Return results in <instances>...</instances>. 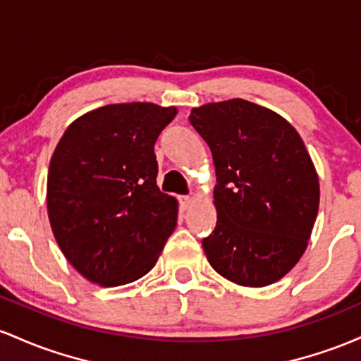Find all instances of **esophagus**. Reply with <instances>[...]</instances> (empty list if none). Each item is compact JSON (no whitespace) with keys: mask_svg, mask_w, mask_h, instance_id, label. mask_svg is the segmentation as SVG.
<instances>
[{"mask_svg":"<svg viewBox=\"0 0 361 361\" xmlns=\"http://www.w3.org/2000/svg\"><path fill=\"white\" fill-rule=\"evenodd\" d=\"M179 201H180V206H182V208H184V209H188L189 206L192 204V197H191V196H180Z\"/></svg>","mask_w":361,"mask_h":361,"instance_id":"1","label":"esophagus"}]
</instances>
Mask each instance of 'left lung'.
Returning <instances> with one entry per match:
<instances>
[{"label": "left lung", "instance_id": "obj_1", "mask_svg": "<svg viewBox=\"0 0 361 361\" xmlns=\"http://www.w3.org/2000/svg\"><path fill=\"white\" fill-rule=\"evenodd\" d=\"M189 123L212 149L216 226L202 249L216 273L266 286L307 249L319 179L300 135L276 112L242 99L192 109Z\"/></svg>", "mask_w": 361, "mask_h": 361}]
</instances>
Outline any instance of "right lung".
<instances>
[{"label":"right lung","mask_w":361,"mask_h":361,"mask_svg":"<svg viewBox=\"0 0 361 361\" xmlns=\"http://www.w3.org/2000/svg\"><path fill=\"white\" fill-rule=\"evenodd\" d=\"M176 107L105 105L70 124L47 173V212L73 268L102 286L155 266L177 224V201L157 185V137Z\"/></svg>","instance_id":"right-lung-1"}]
</instances>
